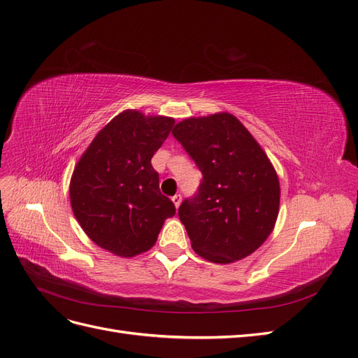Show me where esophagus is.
<instances>
[{"label": "esophagus", "mask_w": 358, "mask_h": 358, "mask_svg": "<svg viewBox=\"0 0 358 358\" xmlns=\"http://www.w3.org/2000/svg\"><path fill=\"white\" fill-rule=\"evenodd\" d=\"M171 200H173V203H175L176 208H179V204L182 201V196H180V194H175V196L171 197Z\"/></svg>", "instance_id": "esophagus-1"}]
</instances>
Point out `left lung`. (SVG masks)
I'll return each mask as SVG.
<instances>
[{"instance_id":"8db88e82","label":"left lung","mask_w":358,"mask_h":358,"mask_svg":"<svg viewBox=\"0 0 358 358\" xmlns=\"http://www.w3.org/2000/svg\"><path fill=\"white\" fill-rule=\"evenodd\" d=\"M171 134L203 176L179 206L194 251L218 264L252 254L279 210V180L264 150L230 113L185 119Z\"/></svg>"}]
</instances>
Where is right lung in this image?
I'll use <instances>...</instances> for the list:
<instances>
[{
	"instance_id": "1",
	"label": "right lung",
	"mask_w": 358,
	"mask_h": 358,
	"mask_svg": "<svg viewBox=\"0 0 358 358\" xmlns=\"http://www.w3.org/2000/svg\"><path fill=\"white\" fill-rule=\"evenodd\" d=\"M173 125L171 117L125 110L96 134L76 166L70 183L74 216L107 251L121 257L148 251L176 213L150 164Z\"/></svg>"
}]
</instances>
